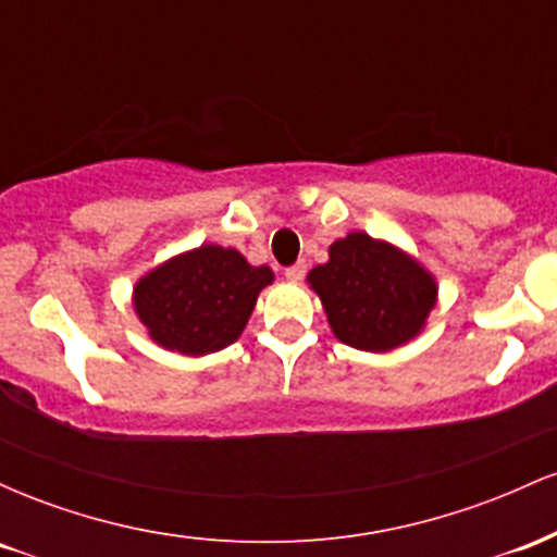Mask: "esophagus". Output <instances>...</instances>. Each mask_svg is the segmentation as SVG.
<instances>
[{
  "instance_id": "esophagus-1",
  "label": "esophagus",
  "mask_w": 557,
  "mask_h": 557,
  "mask_svg": "<svg viewBox=\"0 0 557 557\" xmlns=\"http://www.w3.org/2000/svg\"><path fill=\"white\" fill-rule=\"evenodd\" d=\"M304 274H306V264H300V261L285 270V277L290 280V283H300V280H304Z\"/></svg>"
}]
</instances>
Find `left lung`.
Instances as JSON below:
<instances>
[{
  "label": "left lung",
  "instance_id": "obj_1",
  "mask_svg": "<svg viewBox=\"0 0 557 557\" xmlns=\"http://www.w3.org/2000/svg\"><path fill=\"white\" fill-rule=\"evenodd\" d=\"M337 341L385 354L419 335L437 285L432 274L389 243L350 233L330 246V261L309 272Z\"/></svg>",
  "mask_w": 557,
  "mask_h": 557
}]
</instances>
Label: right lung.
Here are the masks:
<instances>
[{
	"label": "right lung",
	"mask_w": 557,
	"mask_h": 557,
	"mask_svg": "<svg viewBox=\"0 0 557 557\" xmlns=\"http://www.w3.org/2000/svg\"><path fill=\"white\" fill-rule=\"evenodd\" d=\"M272 277L270 267H251L235 248L201 246L140 277L133 306L162 348L214 354L238 341Z\"/></svg>",
	"instance_id": "add662e5"
}]
</instances>
